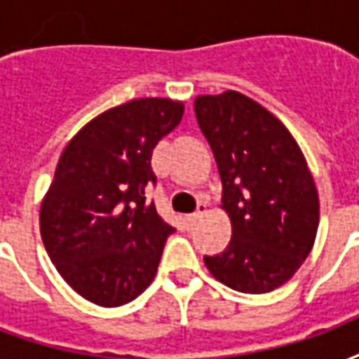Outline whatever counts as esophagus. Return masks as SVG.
<instances>
[{
    "instance_id": "1",
    "label": "esophagus",
    "mask_w": 359,
    "mask_h": 359,
    "mask_svg": "<svg viewBox=\"0 0 359 359\" xmlns=\"http://www.w3.org/2000/svg\"><path fill=\"white\" fill-rule=\"evenodd\" d=\"M208 213V203H198V210H196V213H192V215H188V223L192 225V223H196L198 219L203 217Z\"/></svg>"
}]
</instances>
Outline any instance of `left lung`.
<instances>
[{
	"mask_svg": "<svg viewBox=\"0 0 359 359\" xmlns=\"http://www.w3.org/2000/svg\"><path fill=\"white\" fill-rule=\"evenodd\" d=\"M223 182L221 208L233 236L205 267L219 283L246 294L283 286L316 242L319 194L298 142L248 95L226 90L194 100Z\"/></svg>",
	"mask_w": 359,
	"mask_h": 359,
	"instance_id": "obj_1",
	"label": "left lung"
}]
</instances>
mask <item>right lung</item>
<instances>
[{"label": "right lung", "instance_id": "obj_1", "mask_svg": "<svg viewBox=\"0 0 359 359\" xmlns=\"http://www.w3.org/2000/svg\"><path fill=\"white\" fill-rule=\"evenodd\" d=\"M184 103L140 97L103 111L59 157L40 205V234L65 283L84 300L117 308L156 277L167 236L146 188L156 184L151 151L179 125Z\"/></svg>", "mask_w": 359, "mask_h": 359}]
</instances>
